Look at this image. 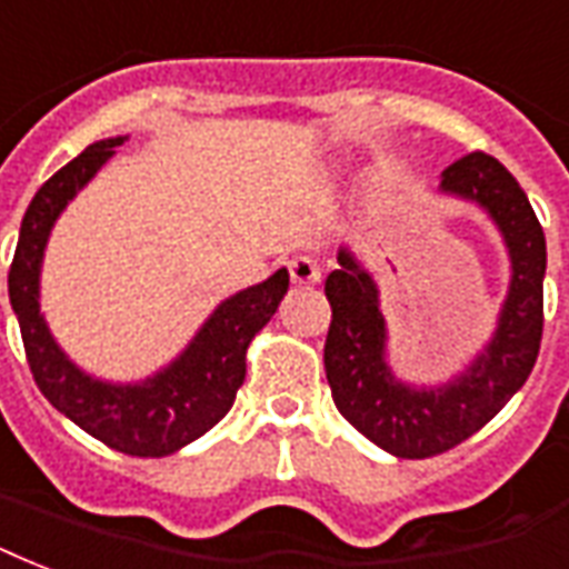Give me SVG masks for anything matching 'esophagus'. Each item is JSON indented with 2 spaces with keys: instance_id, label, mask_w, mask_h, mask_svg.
Wrapping results in <instances>:
<instances>
[{
  "instance_id": "34e87169",
  "label": "esophagus",
  "mask_w": 569,
  "mask_h": 569,
  "mask_svg": "<svg viewBox=\"0 0 569 569\" xmlns=\"http://www.w3.org/2000/svg\"><path fill=\"white\" fill-rule=\"evenodd\" d=\"M290 279L297 281V284H318L320 281L318 260H311V258L290 260Z\"/></svg>"
}]
</instances>
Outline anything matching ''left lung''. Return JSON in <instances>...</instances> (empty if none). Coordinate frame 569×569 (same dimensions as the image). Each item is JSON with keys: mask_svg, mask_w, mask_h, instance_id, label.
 <instances>
[{"mask_svg": "<svg viewBox=\"0 0 569 569\" xmlns=\"http://www.w3.org/2000/svg\"><path fill=\"white\" fill-rule=\"evenodd\" d=\"M443 194L471 200L498 224L510 251V290L498 327L477 360L441 387H411L387 362V320L378 284L348 249L327 276L332 323L323 366L341 417L399 459H429L480 431L528 381L543 339L546 237L528 194L501 161L486 152L452 161Z\"/></svg>", "mask_w": 569, "mask_h": 569, "instance_id": "8db88e82", "label": "left lung"}]
</instances>
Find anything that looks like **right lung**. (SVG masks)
Wrapping results in <instances>:
<instances>
[{
  "label": "right lung",
  "mask_w": 569,
  "mask_h": 569,
  "mask_svg": "<svg viewBox=\"0 0 569 569\" xmlns=\"http://www.w3.org/2000/svg\"><path fill=\"white\" fill-rule=\"evenodd\" d=\"M119 143L126 138L98 140L38 188L20 224L8 297L20 323L26 360L44 399L110 450L158 459L198 441L230 411L246 381V350L279 309L290 276L288 269H279L267 281L221 302L177 360L147 381H98L74 366L50 336L38 306L41 260L59 212L117 156Z\"/></svg>",
  "instance_id": "right-lung-1"
}]
</instances>
